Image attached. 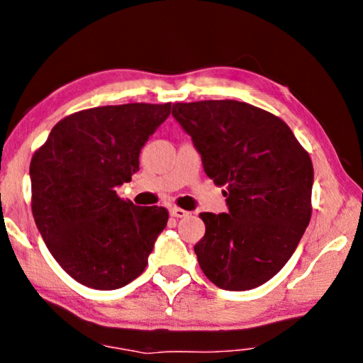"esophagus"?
<instances>
[{"instance_id": "obj_1", "label": "esophagus", "mask_w": 363, "mask_h": 363, "mask_svg": "<svg viewBox=\"0 0 363 363\" xmlns=\"http://www.w3.org/2000/svg\"><path fill=\"white\" fill-rule=\"evenodd\" d=\"M169 214L173 218H186V216H189V213L186 210H182V208H171Z\"/></svg>"}]
</instances>
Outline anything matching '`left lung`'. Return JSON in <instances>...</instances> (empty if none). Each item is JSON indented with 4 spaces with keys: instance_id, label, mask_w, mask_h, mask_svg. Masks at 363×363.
<instances>
[{
    "instance_id": "1",
    "label": "left lung",
    "mask_w": 363,
    "mask_h": 363,
    "mask_svg": "<svg viewBox=\"0 0 363 363\" xmlns=\"http://www.w3.org/2000/svg\"><path fill=\"white\" fill-rule=\"evenodd\" d=\"M229 211L201 213L196 259L214 285L245 291L285 266L311 220L312 162L279 116L238 101L173 104Z\"/></svg>"
}]
</instances>
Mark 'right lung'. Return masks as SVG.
Here are the masks:
<instances>
[{
    "instance_id": "right-lung-1",
    "label": "right lung",
    "mask_w": 363,
    "mask_h": 363,
    "mask_svg": "<svg viewBox=\"0 0 363 363\" xmlns=\"http://www.w3.org/2000/svg\"><path fill=\"white\" fill-rule=\"evenodd\" d=\"M171 104L88 108L60 120L30 163L36 227L60 267L94 290L138 279L168 223L162 206H136L116 187L139 171V153Z\"/></svg>"
}]
</instances>
